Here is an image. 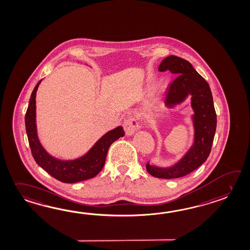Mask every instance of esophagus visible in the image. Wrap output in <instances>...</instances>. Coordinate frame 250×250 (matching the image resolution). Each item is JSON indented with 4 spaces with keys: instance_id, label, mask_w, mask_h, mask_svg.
Masks as SVG:
<instances>
[{
    "instance_id": "obj_1",
    "label": "esophagus",
    "mask_w": 250,
    "mask_h": 250,
    "mask_svg": "<svg viewBox=\"0 0 250 250\" xmlns=\"http://www.w3.org/2000/svg\"><path fill=\"white\" fill-rule=\"evenodd\" d=\"M139 129V124L135 118H129L124 122V130L127 136H132Z\"/></svg>"
}]
</instances>
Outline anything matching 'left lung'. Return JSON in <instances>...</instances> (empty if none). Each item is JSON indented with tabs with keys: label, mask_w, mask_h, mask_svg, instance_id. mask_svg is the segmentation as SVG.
Here are the masks:
<instances>
[{
	"label": "left lung",
	"mask_w": 250,
	"mask_h": 250,
	"mask_svg": "<svg viewBox=\"0 0 250 250\" xmlns=\"http://www.w3.org/2000/svg\"><path fill=\"white\" fill-rule=\"evenodd\" d=\"M158 70L169 71L177 76L167 92L165 105L167 108L181 105L188 96L191 97L194 138L188 150L170 166H157L148 161L146 169L155 178H181L201 166L211 152L217 125L212 95L208 83L183 58L167 56L162 60Z\"/></svg>",
	"instance_id": "8db88e82"
}]
</instances>
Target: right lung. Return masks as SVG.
I'll return each mask as SVG.
<instances>
[{
    "instance_id": "1",
    "label": "right lung",
    "mask_w": 250,
    "mask_h": 250,
    "mask_svg": "<svg viewBox=\"0 0 250 250\" xmlns=\"http://www.w3.org/2000/svg\"><path fill=\"white\" fill-rule=\"evenodd\" d=\"M41 82L42 80L39 81L31 93L25 116L26 132L34 160L52 177L63 183H77L94 178L105 165L110 145L125 135L124 129L122 126H117L106 132L85 154L76 159L61 160L51 155L39 141L36 123V96Z\"/></svg>"
}]
</instances>
